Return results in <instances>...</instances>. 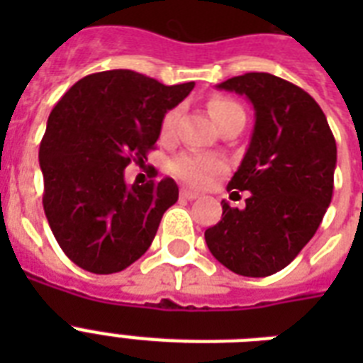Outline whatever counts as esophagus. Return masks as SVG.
I'll return each instance as SVG.
<instances>
[{
    "instance_id": "esophagus-1",
    "label": "esophagus",
    "mask_w": 363,
    "mask_h": 363,
    "mask_svg": "<svg viewBox=\"0 0 363 363\" xmlns=\"http://www.w3.org/2000/svg\"><path fill=\"white\" fill-rule=\"evenodd\" d=\"M181 196L184 199H196L199 196V194L194 192V190H188V188H181Z\"/></svg>"
}]
</instances>
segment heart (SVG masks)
<instances>
[{
  "mask_svg": "<svg viewBox=\"0 0 363 363\" xmlns=\"http://www.w3.org/2000/svg\"><path fill=\"white\" fill-rule=\"evenodd\" d=\"M213 121L216 125L224 124L230 118H238V116H245L241 105L238 101H233L230 98H222V96H215L209 99L207 104ZM177 121H179V109H169L162 118L160 124V135L164 139H169L175 133ZM224 169V162L216 156H205V154H196V152H186L181 154L179 158L171 162V173L179 177L181 181L194 184V186H201L205 182L209 181L211 177L220 173Z\"/></svg>",
  "mask_w": 363,
  "mask_h": 363,
  "instance_id": "b5f03b06",
  "label": "heart"
}]
</instances>
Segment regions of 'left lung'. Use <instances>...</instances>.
I'll use <instances>...</instances> for the list:
<instances>
[{
	"label": "left lung",
	"instance_id": "left-lung-1",
	"mask_svg": "<svg viewBox=\"0 0 363 363\" xmlns=\"http://www.w3.org/2000/svg\"><path fill=\"white\" fill-rule=\"evenodd\" d=\"M216 88L245 96L254 107L252 137L228 184L250 194L245 209L222 201L220 222L205 232V241L233 273L273 275L298 256L326 215L335 139L320 105L281 77L245 73Z\"/></svg>",
	"mask_w": 363,
	"mask_h": 363
}]
</instances>
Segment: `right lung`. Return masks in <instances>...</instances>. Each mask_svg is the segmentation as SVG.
Here are the masks:
<instances>
[{
    "instance_id": "right-lung-1",
    "label": "right lung",
    "mask_w": 363,
    "mask_h": 363,
    "mask_svg": "<svg viewBox=\"0 0 363 363\" xmlns=\"http://www.w3.org/2000/svg\"><path fill=\"white\" fill-rule=\"evenodd\" d=\"M192 88L113 69L84 77L56 104L39 147L43 207L79 267L118 273L148 250L179 186L169 177L128 186L124 169L147 158L164 115Z\"/></svg>"
}]
</instances>
